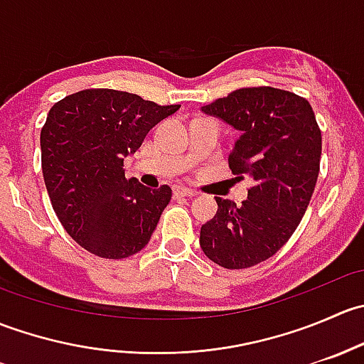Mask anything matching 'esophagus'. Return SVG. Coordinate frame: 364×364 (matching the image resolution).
Masks as SVG:
<instances>
[{"label":"esophagus","instance_id":"1","mask_svg":"<svg viewBox=\"0 0 364 364\" xmlns=\"http://www.w3.org/2000/svg\"><path fill=\"white\" fill-rule=\"evenodd\" d=\"M174 196L176 197H196L197 192H193V190L186 188V186H174Z\"/></svg>","mask_w":364,"mask_h":364}]
</instances>
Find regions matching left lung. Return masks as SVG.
<instances>
[{"label":"left lung","instance_id":"1","mask_svg":"<svg viewBox=\"0 0 364 364\" xmlns=\"http://www.w3.org/2000/svg\"><path fill=\"white\" fill-rule=\"evenodd\" d=\"M203 111L241 132L229 167L252 186L241 205L215 197L200 248L218 266L245 269L273 257L299 225L321 168V128L306 98L271 86L241 87Z\"/></svg>","mask_w":364,"mask_h":364}]
</instances>
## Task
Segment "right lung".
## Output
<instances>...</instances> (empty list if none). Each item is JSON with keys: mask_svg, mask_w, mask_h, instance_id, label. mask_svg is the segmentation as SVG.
I'll list each match as a JSON object with an SVG mask.
<instances>
[{"mask_svg": "<svg viewBox=\"0 0 364 364\" xmlns=\"http://www.w3.org/2000/svg\"><path fill=\"white\" fill-rule=\"evenodd\" d=\"M178 109L105 87L50 107L40 132L43 181L61 225L87 252L124 259L148 245L172 190L124 178L123 160Z\"/></svg>", "mask_w": 364, "mask_h": 364, "instance_id": "add662e5", "label": "right lung"}]
</instances>
